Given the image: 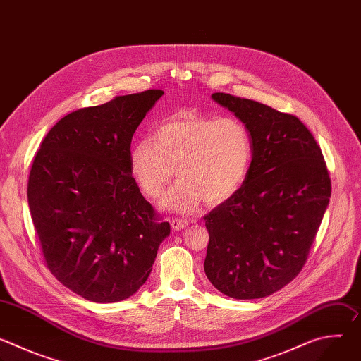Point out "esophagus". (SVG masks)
<instances>
[{"label": "esophagus", "mask_w": 361, "mask_h": 361, "mask_svg": "<svg viewBox=\"0 0 361 361\" xmlns=\"http://www.w3.org/2000/svg\"><path fill=\"white\" fill-rule=\"evenodd\" d=\"M170 223H171L173 230H176V231L183 230V228H185L188 226V220H185V219H173Z\"/></svg>", "instance_id": "esophagus-1"}]
</instances>
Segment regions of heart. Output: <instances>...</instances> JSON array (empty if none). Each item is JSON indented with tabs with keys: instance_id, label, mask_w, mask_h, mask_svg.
<instances>
[{
	"instance_id": "obj_1",
	"label": "heart",
	"mask_w": 361,
	"mask_h": 361,
	"mask_svg": "<svg viewBox=\"0 0 361 361\" xmlns=\"http://www.w3.org/2000/svg\"><path fill=\"white\" fill-rule=\"evenodd\" d=\"M250 161V134L235 117H176L130 151L133 174L151 198L164 194L176 169L178 184L167 207L178 213H192L201 201L217 205L231 198L243 185Z\"/></svg>"
}]
</instances>
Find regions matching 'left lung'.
Instances as JSON below:
<instances>
[{
    "instance_id": "8db88e82",
    "label": "left lung",
    "mask_w": 361,
    "mask_h": 361,
    "mask_svg": "<svg viewBox=\"0 0 361 361\" xmlns=\"http://www.w3.org/2000/svg\"><path fill=\"white\" fill-rule=\"evenodd\" d=\"M212 98L247 127L252 156L240 190L204 216V271L231 298L267 297L305 264L331 195L327 166L295 116L224 92Z\"/></svg>"
}]
</instances>
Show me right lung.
Masks as SVG:
<instances>
[{
	"mask_svg": "<svg viewBox=\"0 0 361 361\" xmlns=\"http://www.w3.org/2000/svg\"><path fill=\"white\" fill-rule=\"evenodd\" d=\"M163 94L147 90L70 113L34 159L27 195L45 264L85 300L135 294L170 235L130 164L133 135Z\"/></svg>",
	"mask_w": 361,
	"mask_h": 361,
	"instance_id": "add662e5",
	"label": "right lung"
}]
</instances>
